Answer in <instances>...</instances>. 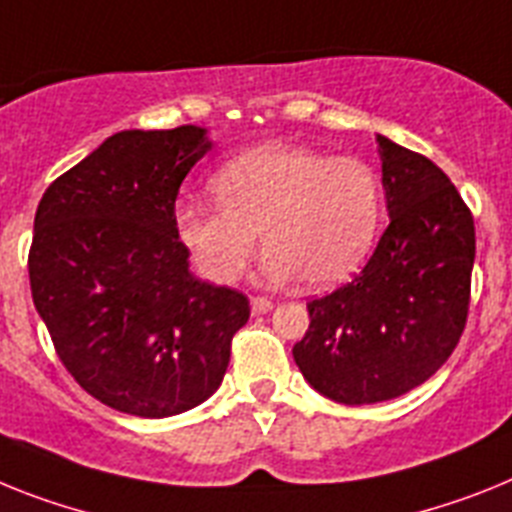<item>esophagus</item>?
I'll list each match as a JSON object with an SVG mask.
<instances>
[{
  "label": "esophagus",
  "instance_id": "34e87169",
  "mask_svg": "<svg viewBox=\"0 0 512 512\" xmlns=\"http://www.w3.org/2000/svg\"><path fill=\"white\" fill-rule=\"evenodd\" d=\"M252 315H265V312H270L273 309V302L270 299H265V296H252Z\"/></svg>",
  "mask_w": 512,
  "mask_h": 512
}]
</instances>
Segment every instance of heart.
<instances>
[{"mask_svg": "<svg viewBox=\"0 0 512 512\" xmlns=\"http://www.w3.org/2000/svg\"><path fill=\"white\" fill-rule=\"evenodd\" d=\"M218 205L184 203L176 231L213 283H234L255 252L270 281L328 289L367 260L382 216L375 169L294 143H265L226 161L210 179Z\"/></svg>", "mask_w": 512, "mask_h": 512, "instance_id": "b5f03b06", "label": "heart"}]
</instances>
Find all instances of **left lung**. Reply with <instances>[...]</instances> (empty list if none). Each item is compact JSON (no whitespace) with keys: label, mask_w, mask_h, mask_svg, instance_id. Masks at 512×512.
I'll use <instances>...</instances> for the list:
<instances>
[{"label":"left lung","mask_w":512,"mask_h":512,"mask_svg":"<svg viewBox=\"0 0 512 512\" xmlns=\"http://www.w3.org/2000/svg\"><path fill=\"white\" fill-rule=\"evenodd\" d=\"M390 223L354 281L312 299L294 362L346 406L409 393L458 346L468 315L474 218L445 171L377 135Z\"/></svg>","instance_id":"1"}]
</instances>
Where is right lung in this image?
<instances>
[{
    "instance_id": "1",
    "label": "right lung",
    "mask_w": 512,
    "mask_h": 512,
    "mask_svg": "<svg viewBox=\"0 0 512 512\" xmlns=\"http://www.w3.org/2000/svg\"><path fill=\"white\" fill-rule=\"evenodd\" d=\"M208 130H124L49 184L28 255L30 291L77 385L122 414L163 419L208 401L247 296L190 273L176 231L184 176Z\"/></svg>"
}]
</instances>
